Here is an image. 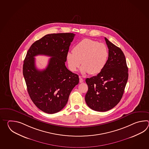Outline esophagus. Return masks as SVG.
<instances>
[{
    "instance_id": "1",
    "label": "esophagus",
    "mask_w": 149,
    "mask_h": 149,
    "mask_svg": "<svg viewBox=\"0 0 149 149\" xmlns=\"http://www.w3.org/2000/svg\"><path fill=\"white\" fill-rule=\"evenodd\" d=\"M83 81H84V80L80 77H79V82H80V83H82V82H83Z\"/></svg>"
}]
</instances>
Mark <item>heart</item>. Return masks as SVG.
Returning a JSON list of instances; mask_svg holds the SVG:
<instances>
[{
    "instance_id": "1",
    "label": "heart",
    "mask_w": 149,
    "mask_h": 149,
    "mask_svg": "<svg viewBox=\"0 0 149 149\" xmlns=\"http://www.w3.org/2000/svg\"><path fill=\"white\" fill-rule=\"evenodd\" d=\"M109 51L102 43L89 39H84L76 44L72 52L67 54L69 69L75 72L81 64L80 71L83 74L94 75L101 72L107 63Z\"/></svg>"
}]
</instances>
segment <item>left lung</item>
Wrapping results in <instances>:
<instances>
[{
    "instance_id": "1",
    "label": "left lung",
    "mask_w": 149,
    "mask_h": 149,
    "mask_svg": "<svg viewBox=\"0 0 149 149\" xmlns=\"http://www.w3.org/2000/svg\"><path fill=\"white\" fill-rule=\"evenodd\" d=\"M109 48L107 63L97 76L86 79L88 89L86 104L92 110L104 112L111 110L120 102L128 78V67L124 53L105 38Z\"/></svg>"
}]
</instances>
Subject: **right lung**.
Returning <instances> with one entry per match:
<instances>
[{
    "mask_svg": "<svg viewBox=\"0 0 149 149\" xmlns=\"http://www.w3.org/2000/svg\"><path fill=\"white\" fill-rule=\"evenodd\" d=\"M74 36L73 33L45 35L32 44L24 60L23 74L29 95L36 106L47 113L60 111L79 83L78 75L65 65ZM38 54L52 57L44 70H38L35 67L34 56Z\"/></svg>",
    "mask_w": 149,
    "mask_h": 149,
    "instance_id": "right-lung-1",
    "label": "right lung"
}]
</instances>
